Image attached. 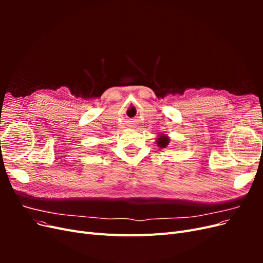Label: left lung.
<instances>
[{"label":"left lung","mask_w":263,"mask_h":263,"mask_svg":"<svg viewBox=\"0 0 263 263\" xmlns=\"http://www.w3.org/2000/svg\"><path fill=\"white\" fill-rule=\"evenodd\" d=\"M168 144H169V139L166 137H160L158 139V145L162 147V148L166 147V145H168Z\"/></svg>","instance_id":"8db88e82"}]
</instances>
